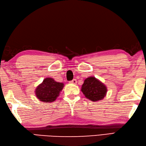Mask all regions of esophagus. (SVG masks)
<instances>
[{
	"label": "esophagus",
	"instance_id": "obj_1",
	"mask_svg": "<svg viewBox=\"0 0 146 146\" xmlns=\"http://www.w3.org/2000/svg\"><path fill=\"white\" fill-rule=\"evenodd\" d=\"M70 84H76V83H77V81H76V79H73V80H71L70 82Z\"/></svg>",
	"mask_w": 146,
	"mask_h": 146
}]
</instances>
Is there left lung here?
<instances>
[{"label":"left lung","instance_id":"8db88e82","mask_svg":"<svg viewBox=\"0 0 146 146\" xmlns=\"http://www.w3.org/2000/svg\"><path fill=\"white\" fill-rule=\"evenodd\" d=\"M81 91L87 99L92 102H98L106 96L107 87L94 76H89L85 79Z\"/></svg>","mask_w":146,"mask_h":146}]
</instances>
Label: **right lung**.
Wrapping results in <instances>:
<instances>
[{"label": "right lung", "instance_id": "obj_1", "mask_svg": "<svg viewBox=\"0 0 146 146\" xmlns=\"http://www.w3.org/2000/svg\"><path fill=\"white\" fill-rule=\"evenodd\" d=\"M64 86L62 82H58L54 78L47 77L36 87L35 94L41 102L52 103L56 100Z\"/></svg>", "mask_w": 146, "mask_h": 146}]
</instances>
